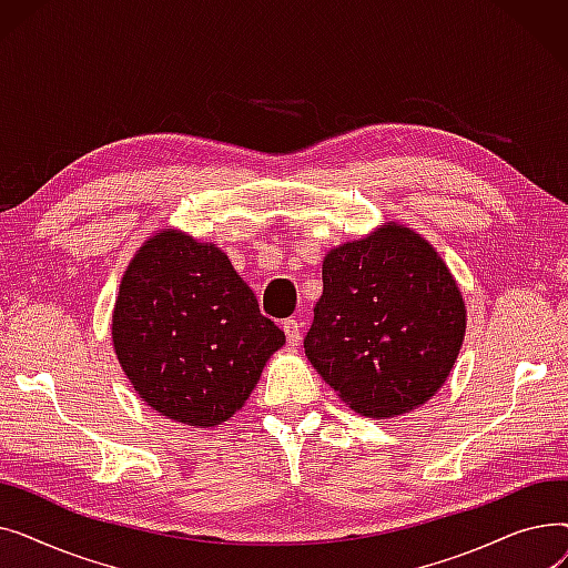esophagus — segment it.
Returning <instances> with one entry per match:
<instances>
[{
    "label": "esophagus",
    "mask_w": 568,
    "mask_h": 568,
    "mask_svg": "<svg viewBox=\"0 0 568 568\" xmlns=\"http://www.w3.org/2000/svg\"><path fill=\"white\" fill-rule=\"evenodd\" d=\"M283 332H285V338L290 345H300L302 341V326L296 320H285L283 322Z\"/></svg>",
    "instance_id": "1"
}]
</instances>
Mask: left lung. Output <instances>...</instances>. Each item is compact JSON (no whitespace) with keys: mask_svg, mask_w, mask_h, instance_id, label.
<instances>
[{"mask_svg":"<svg viewBox=\"0 0 568 568\" xmlns=\"http://www.w3.org/2000/svg\"><path fill=\"white\" fill-rule=\"evenodd\" d=\"M322 285L304 338L322 379L373 419L430 400L458 359L467 313L426 239L386 223L326 253Z\"/></svg>","mask_w":568,"mask_h":568,"instance_id":"obj_1","label":"left lung"}]
</instances>
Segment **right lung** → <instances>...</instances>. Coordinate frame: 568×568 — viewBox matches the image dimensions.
Returning <instances> with one entry per match:
<instances>
[{"label": "right lung", "mask_w": 568, "mask_h": 568, "mask_svg": "<svg viewBox=\"0 0 568 568\" xmlns=\"http://www.w3.org/2000/svg\"><path fill=\"white\" fill-rule=\"evenodd\" d=\"M112 345L138 396L212 428L242 407L285 334L216 244L179 230L146 239L119 285Z\"/></svg>", "instance_id": "obj_1"}]
</instances>
